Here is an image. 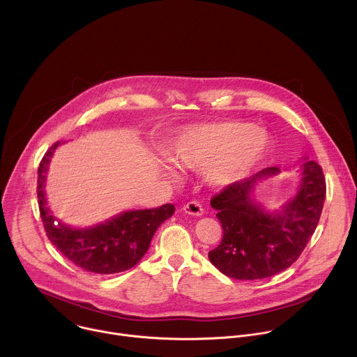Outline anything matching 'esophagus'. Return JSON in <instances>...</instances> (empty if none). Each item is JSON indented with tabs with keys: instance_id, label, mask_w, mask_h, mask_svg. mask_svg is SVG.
<instances>
[{
	"instance_id": "1",
	"label": "esophagus",
	"mask_w": 357,
	"mask_h": 357,
	"mask_svg": "<svg viewBox=\"0 0 357 357\" xmlns=\"http://www.w3.org/2000/svg\"><path fill=\"white\" fill-rule=\"evenodd\" d=\"M183 212L190 215V216H202L203 215V208L197 200H192V202H188L186 205L183 206Z\"/></svg>"
}]
</instances>
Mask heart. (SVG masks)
<instances>
[{"instance_id":"b5f03b06","label":"heart","mask_w":357,"mask_h":357,"mask_svg":"<svg viewBox=\"0 0 357 357\" xmlns=\"http://www.w3.org/2000/svg\"><path fill=\"white\" fill-rule=\"evenodd\" d=\"M267 135L250 123L222 121L186 128L171 149V161L185 169L209 168L212 183L240 179L267 149Z\"/></svg>"}]
</instances>
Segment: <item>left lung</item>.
<instances>
[{
    "label": "left lung",
    "mask_w": 357,
    "mask_h": 357,
    "mask_svg": "<svg viewBox=\"0 0 357 357\" xmlns=\"http://www.w3.org/2000/svg\"><path fill=\"white\" fill-rule=\"evenodd\" d=\"M280 174L270 167L226 186L211 200L223 229L211 263L234 280H261L291 267L312 237L325 202L326 182L315 161L305 158L301 185L281 211L268 212L252 197L257 182Z\"/></svg>",
    "instance_id": "obj_1"
}]
</instances>
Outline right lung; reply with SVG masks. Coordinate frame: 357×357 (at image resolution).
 I'll return each mask as SVG.
<instances>
[{"label": "right lung", "instance_id": "1", "mask_svg": "<svg viewBox=\"0 0 357 357\" xmlns=\"http://www.w3.org/2000/svg\"><path fill=\"white\" fill-rule=\"evenodd\" d=\"M61 142L50 146L38 168V205L47 238L77 267L96 274H114L134 267L146 252L157 229L169 219L175 206L127 211L105 223L73 229L50 213L45 199V179L50 157Z\"/></svg>", "mask_w": 357, "mask_h": 357}]
</instances>
